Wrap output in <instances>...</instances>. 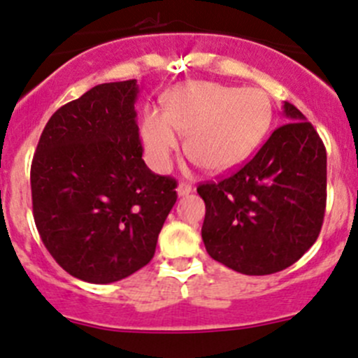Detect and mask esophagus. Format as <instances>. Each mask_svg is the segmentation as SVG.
I'll return each mask as SVG.
<instances>
[{
	"instance_id": "esophagus-1",
	"label": "esophagus",
	"mask_w": 358,
	"mask_h": 358,
	"mask_svg": "<svg viewBox=\"0 0 358 358\" xmlns=\"http://www.w3.org/2000/svg\"><path fill=\"white\" fill-rule=\"evenodd\" d=\"M176 192H178V195H189L192 192V185L187 182H182L178 185V189H176Z\"/></svg>"
}]
</instances>
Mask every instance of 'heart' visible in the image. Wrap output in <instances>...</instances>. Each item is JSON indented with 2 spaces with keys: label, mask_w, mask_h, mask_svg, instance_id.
<instances>
[{
  "label": "heart",
  "mask_w": 358,
  "mask_h": 358,
  "mask_svg": "<svg viewBox=\"0 0 358 358\" xmlns=\"http://www.w3.org/2000/svg\"><path fill=\"white\" fill-rule=\"evenodd\" d=\"M273 120L269 97L261 89L192 82L163 99V113L149 110L142 141L150 164L163 171L187 135V154L209 173L236 168L264 141Z\"/></svg>",
  "instance_id": "b5f03b06"
}]
</instances>
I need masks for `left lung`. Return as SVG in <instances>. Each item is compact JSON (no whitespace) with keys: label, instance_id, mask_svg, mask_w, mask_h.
<instances>
[{"label":"left lung","instance_id":"left-lung-1","mask_svg":"<svg viewBox=\"0 0 358 358\" xmlns=\"http://www.w3.org/2000/svg\"><path fill=\"white\" fill-rule=\"evenodd\" d=\"M238 171L197 187L202 240L214 261L250 276L287 269L314 245L326 210V148L293 104Z\"/></svg>","mask_w":358,"mask_h":358}]
</instances>
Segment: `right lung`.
Segmentation results:
<instances>
[{"label": "right lung", "mask_w": 358, "mask_h": 358, "mask_svg": "<svg viewBox=\"0 0 358 358\" xmlns=\"http://www.w3.org/2000/svg\"><path fill=\"white\" fill-rule=\"evenodd\" d=\"M137 80L92 87L51 116L30 166L44 247L71 276L113 283L154 257L176 180L142 159Z\"/></svg>", "instance_id": "1"}]
</instances>
